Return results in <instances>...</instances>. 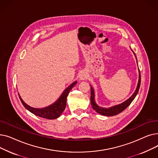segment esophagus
Wrapping results in <instances>:
<instances>
[{
    "mask_svg": "<svg viewBox=\"0 0 158 158\" xmlns=\"http://www.w3.org/2000/svg\"><path fill=\"white\" fill-rule=\"evenodd\" d=\"M87 74L85 73V72H81L79 75V79L80 80H85L86 79H87Z\"/></svg>",
    "mask_w": 158,
    "mask_h": 158,
    "instance_id": "1",
    "label": "esophagus"
}]
</instances>
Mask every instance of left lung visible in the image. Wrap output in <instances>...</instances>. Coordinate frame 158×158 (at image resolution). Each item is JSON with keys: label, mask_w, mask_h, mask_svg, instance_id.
I'll list each match as a JSON object with an SVG mask.
<instances>
[{"label": "left lung", "mask_w": 158, "mask_h": 158, "mask_svg": "<svg viewBox=\"0 0 158 158\" xmlns=\"http://www.w3.org/2000/svg\"><path fill=\"white\" fill-rule=\"evenodd\" d=\"M132 52L134 53L136 59V56L135 53L133 52V51L132 50ZM136 61H137V59H136ZM138 63V62H137ZM139 72V79H138V82L137 85V87L136 90L135 91L134 94H132L127 100H126V101L123 102L121 104L115 105L113 106H111L110 107H101L97 104V103L95 102V92H94V89L93 88V87L90 85L91 87V97H90V101H91V105H92L93 109L97 112L98 113L101 114L102 115L104 116H107V117H111V116H114L117 115L118 114H119L120 113H121L122 111H123L124 110L126 109L127 107L131 104V103L132 102V101L134 100L135 98L136 97L139 89V86H140V83H141V76H140V72L139 70H138Z\"/></svg>", "instance_id": "left-lung-1"}]
</instances>
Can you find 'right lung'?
Masks as SVG:
<instances>
[{
	"mask_svg": "<svg viewBox=\"0 0 158 158\" xmlns=\"http://www.w3.org/2000/svg\"><path fill=\"white\" fill-rule=\"evenodd\" d=\"M76 84L77 81L73 82V83H72L69 86H68L64 90L63 94L55 102L48 106L43 107V108H35V107L29 106L22 100L19 94V95L23 106L31 113L36 116H38L40 117L53 120L60 117L61 114L64 110L66 105V98H67L70 91Z\"/></svg>",
	"mask_w": 158,
	"mask_h": 158,
	"instance_id": "right-lung-1",
	"label": "right lung"
}]
</instances>
